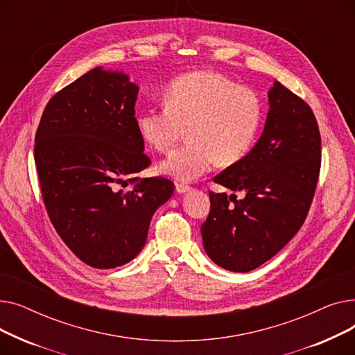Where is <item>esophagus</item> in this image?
Returning a JSON list of instances; mask_svg holds the SVG:
<instances>
[{
    "label": "esophagus",
    "instance_id": "1",
    "mask_svg": "<svg viewBox=\"0 0 355 355\" xmlns=\"http://www.w3.org/2000/svg\"><path fill=\"white\" fill-rule=\"evenodd\" d=\"M190 190H191V187H189L187 184H177L175 185V191L180 193V194H185V193H189Z\"/></svg>",
    "mask_w": 355,
    "mask_h": 355
}]
</instances>
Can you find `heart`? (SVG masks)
Wrapping results in <instances>:
<instances>
[{
	"instance_id": "b5f03b06",
	"label": "heart",
	"mask_w": 355,
	"mask_h": 355,
	"mask_svg": "<svg viewBox=\"0 0 355 355\" xmlns=\"http://www.w3.org/2000/svg\"><path fill=\"white\" fill-rule=\"evenodd\" d=\"M165 105L142 110L137 125L142 139L168 153L187 129L189 144L162 161L161 171L191 182L213 165H232L253 148L263 119L259 95L225 74L200 70L166 86Z\"/></svg>"
}]
</instances>
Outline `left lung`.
<instances>
[{
    "label": "left lung",
    "instance_id": "left-lung-1",
    "mask_svg": "<svg viewBox=\"0 0 355 355\" xmlns=\"http://www.w3.org/2000/svg\"><path fill=\"white\" fill-rule=\"evenodd\" d=\"M268 101L262 135L214 178L245 197L210 193L201 226L207 256L232 272H250L286 246L304 225L320 175L321 135L311 107L277 80Z\"/></svg>",
    "mask_w": 355,
    "mask_h": 355
}]
</instances>
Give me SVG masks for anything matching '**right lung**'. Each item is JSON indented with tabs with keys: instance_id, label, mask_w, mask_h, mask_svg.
Masks as SVG:
<instances>
[{
	"instance_id": "1",
	"label": "right lung",
	"mask_w": 355,
	"mask_h": 355,
	"mask_svg": "<svg viewBox=\"0 0 355 355\" xmlns=\"http://www.w3.org/2000/svg\"><path fill=\"white\" fill-rule=\"evenodd\" d=\"M138 92L122 70L92 69L50 99L35 134L49 217L67 248L96 269L135 259L154 213L174 193L170 180L135 177L151 164L135 118Z\"/></svg>"
}]
</instances>
